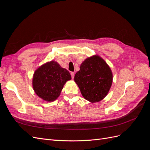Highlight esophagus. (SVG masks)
Instances as JSON below:
<instances>
[{"mask_svg": "<svg viewBox=\"0 0 150 150\" xmlns=\"http://www.w3.org/2000/svg\"><path fill=\"white\" fill-rule=\"evenodd\" d=\"M71 77H72V79H73L74 77V72H71Z\"/></svg>", "mask_w": 150, "mask_h": 150, "instance_id": "34e87169", "label": "esophagus"}]
</instances>
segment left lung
Segmentation results:
<instances>
[{
    "label": "left lung",
    "instance_id": "8db88e82",
    "mask_svg": "<svg viewBox=\"0 0 150 150\" xmlns=\"http://www.w3.org/2000/svg\"><path fill=\"white\" fill-rule=\"evenodd\" d=\"M74 81L83 96L91 103L105 98L112 82L110 67L101 57L93 56L86 59L76 73Z\"/></svg>",
    "mask_w": 150,
    "mask_h": 150
}]
</instances>
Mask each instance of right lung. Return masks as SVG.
Here are the masks:
<instances>
[{
    "instance_id": "add662e5",
    "label": "right lung",
    "mask_w": 150,
    "mask_h": 150,
    "mask_svg": "<svg viewBox=\"0 0 150 150\" xmlns=\"http://www.w3.org/2000/svg\"><path fill=\"white\" fill-rule=\"evenodd\" d=\"M69 72L57 62L52 61L40 66L34 74L33 86L38 96L46 101L59 96L66 81L71 80Z\"/></svg>"
}]
</instances>
